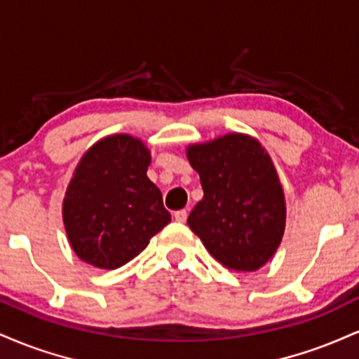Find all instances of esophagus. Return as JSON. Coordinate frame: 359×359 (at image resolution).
Listing matches in <instances>:
<instances>
[{"instance_id": "34e87169", "label": "esophagus", "mask_w": 359, "mask_h": 359, "mask_svg": "<svg viewBox=\"0 0 359 359\" xmlns=\"http://www.w3.org/2000/svg\"><path fill=\"white\" fill-rule=\"evenodd\" d=\"M174 217L177 222H185L187 221V211H185V209H180V211H177L174 214Z\"/></svg>"}]
</instances>
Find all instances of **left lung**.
<instances>
[{"mask_svg":"<svg viewBox=\"0 0 359 359\" xmlns=\"http://www.w3.org/2000/svg\"><path fill=\"white\" fill-rule=\"evenodd\" d=\"M204 197L187 224L226 269H262L285 231V196L270 155L258 140L228 133L187 147Z\"/></svg>","mask_w":359,"mask_h":359,"instance_id":"obj_1","label":"left lung"}]
</instances>
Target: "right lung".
<instances>
[{"label": "right lung", "instance_id": "add662e5", "mask_svg": "<svg viewBox=\"0 0 359 359\" xmlns=\"http://www.w3.org/2000/svg\"><path fill=\"white\" fill-rule=\"evenodd\" d=\"M150 150L131 135H111L86 151L62 204L74 253L114 270L147 248L170 222L162 192L147 177Z\"/></svg>", "mask_w": 359, "mask_h": 359}]
</instances>
